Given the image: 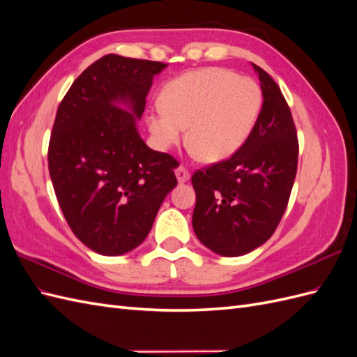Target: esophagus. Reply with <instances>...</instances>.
Listing matches in <instances>:
<instances>
[{"label": "esophagus", "instance_id": "esophagus-1", "mask_svg": "<svg viewBox=\"0 0 357 357\" xmlns=\"http://www.w3.org/2000/svg\"><path fill=\"white\" fill-rule=\"evenodd\" d=\"M176 177H177L178 183H186L190 178V172L185 167H178L176 169Z\"/></svg>", "mask_w": 357, "mask_h": 357}]
</instances>
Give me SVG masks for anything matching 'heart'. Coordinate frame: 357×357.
<instances>
[{
	"instance_id": "b5f03b06",
	"label": "heart",
	"mask_w": 357,
	"mask_h": 357,
	"mask_svg": "<svg viewBox=\"0 0 357 357\" xmlns=\"http://www.w3.org/2000/svg\"><path fill=\"white\" fill-rule=\"evenodd\" d=\"M162 107L147 116L160 149L176 146L188 128L186 142L204 162H220L250 135L262 109L259 84L223 68L181 74L162 91Z\"/></svg>"
}]
</instances>
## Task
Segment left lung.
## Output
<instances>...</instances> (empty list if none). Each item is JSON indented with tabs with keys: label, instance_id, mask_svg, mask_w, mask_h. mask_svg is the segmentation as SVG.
Segmentation results:
<instances>
[{
	"label": "left lung",
	"instance_id": "left-lung-1",
	"mask_svg": "<svg viewBox=\"0 0 357 357\" xmlns=\"http://www.w3.org/2000/svg\"><path fill=\"white\" fill-rule=\"evenodd\" d=\"M261 80L262 109L244 144L226 160L192 176L197 204L192 226L211 252L250 253L282 220L298 168V137L278 84L253 63Z\"/></svg>",
	"mask_w": 357,
	"mask_h": 357
}]
</instances>
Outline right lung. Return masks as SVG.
<instances>
[{
	"label": "right lung",
	"mask_w": 357,
	"mask_h": 357,
	"mask_svg": "<svg viewBox=\"0 0 357 357\" xmlns=\"http://www.w3.org/2000/svg\"><path fill=\"white\" fill-rule=\"evenodd\" d=\"M164 62L105 55L61 101L49 143V172L74 235L91 250L119 256L152 229L177 186V160L155 152L137 129Z\"/></svg>",
	"instance_id": "add662e5"
}]
</instances>
